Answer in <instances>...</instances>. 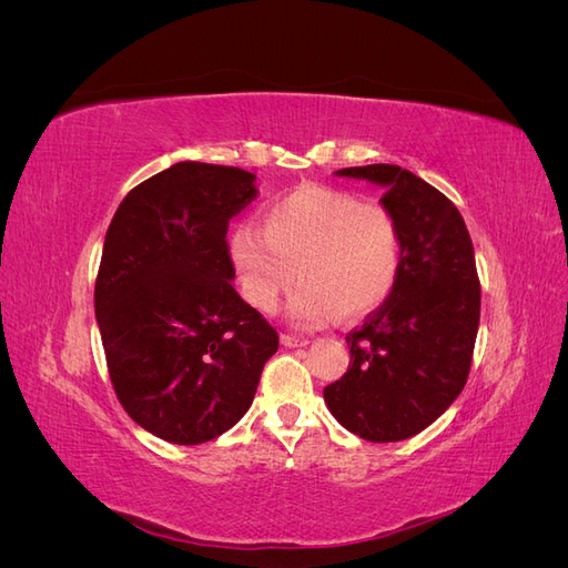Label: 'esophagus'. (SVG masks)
I'll return each instance as SVG.
<instances>
[{"label": "esophagus", "instance_id": "esophagus-1", "mask_svg": "<svg viewBox=\"0 0 568 568\" xmlns=\"http://www.w3.org/2000/svg\"><path fill=\"white\" fill-rule=\"evenodd\" d=\"M282 343H284V346H288V348H303L311 341L303 338V336H294V334H282Z\"/></svg>", "mask_w": 568, "mask_h": 568}]
</instances>
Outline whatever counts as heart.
<instances>
[{"label":"heart","mask_w":568,"mask_h":568,"mask_svg":"<svg viewBox=\"0 0 568 568\" xmlns=\"http://www.w3.org/2000/svg\"><path fill=\"white\" fill-rule=\"evenodd\" d=\"M232 261L242 294L257 313H274L288 284L298 286L288 313L317 326L376 311L398 282L403 265L400 222L384 203L307 184L263 215V230L232 234Z\"/></svg>","instance_id":"obj_1"}]
</instances>
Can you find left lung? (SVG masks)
Returning a JSON list of instances; mask_svg holds the SVG:
<instances>
[{
    "label": "left lung",
    "mask_w": 568,
    "mask_h": 568,
    "mask_svg": "<svg viewBox=\"0 0 568 568\" xmlns=\"http://www.w3.org/2000/svg\"><path fill=\"white\" fill-rule=\"evenodd\" d=\"M336 175L384 186L403 230L398 282L346 341L348 372L324 388L341 426L372 443L415 436L462 393L480 317V282L455 203L400 165L343 168Z\"/></svg>",
    "instance_id": "1"
}]
</instances>
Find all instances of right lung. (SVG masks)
<instances>
[{
	"label": "right lung",
	"mask_w": 568,
	"mask_h": 568,
	"mask_svg": "<svg viewBox=\"0 0 568 568\" xmlns=\"http://www.w3.org/2000/svg\"><path fill=\"white\" fill-rule=\"evenodd\" d=\"M242 168L182 161L118 205L94 284L113 390L149 434L213 440L246 415L274 326L236 294L230 220L257 196Z\"/></svg>",
	"instance_id": "add662e5"
}]
</instances>
